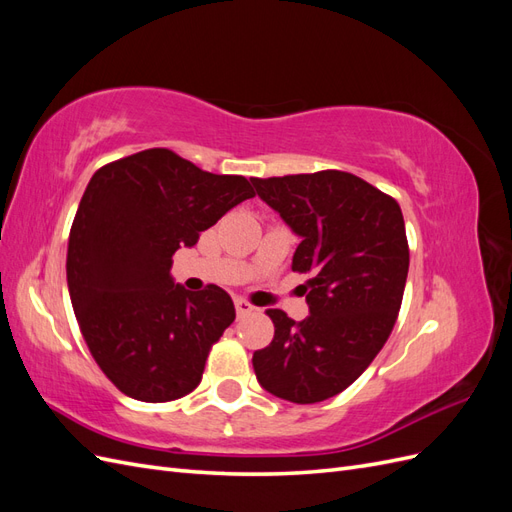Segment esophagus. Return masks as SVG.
I'll return each instance as SVG.
<instances>
[{"label":"esophagus","mask_w":512,"mask_h":512,"mask_svg":"<svg viewBox=\"0 0 512 512\" xmlns=\"http://www.w3.org/2000/svg\"><path fill=\"white\" fill-rule=\"evenodd\" d=\"M235 309H237V316H247V314H252L256 307L239 297V299H235Z\"/></svg>","instance_id":"1"}]
</instances>
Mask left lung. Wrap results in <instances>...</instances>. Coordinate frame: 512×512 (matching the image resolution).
Here are the masks:
<instances>
[{"mask_svg": "<svg viewBox=\"0 0 512 512\" xmlns=\"http://www.w3.org/2000/svg\"><path fill=\"white\" fill-rule=\"evenodd\" d=\"M301 243L292 271L309 316L267 309L275 335L254 352L260 386L292 404H318L359 378L389 339L404 299L410 250L397 200L344 170L252 179Z\"/></svg>", "mask_w": 512, "mask_h": 512, "instance_id": "left-lung-1", "label": "left lung"}]
</instances>
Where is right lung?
Wrapping results in <instances>:
<instances>
[{"label": "right lung", "instance_id": "1", "mask_svg": "<svg viewBox=\"0 0 512 512\" xmlns=\"http://www.w3.org/2000/svg\"><path fill=\"white\" fill-rule=\"evenodd\" d=\"M254 194L245 177L207 173L162 147L91 177L70 228L68 290L91 356L123 395L160 404L200 384L235 305L215 284H175L173 254Z\"/></svg>", "mask_w": 512, "mask_h": 512}]
</instances>
